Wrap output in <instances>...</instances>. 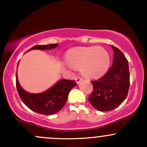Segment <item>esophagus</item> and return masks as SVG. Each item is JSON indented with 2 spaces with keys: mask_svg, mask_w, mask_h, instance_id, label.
I'll return each instance as SVG.
<instances>
[{
  "mask_svg": "<svg viewBox=\"0 0 147 147\" xmlns=\"http://www.w3.org/2000/svg\"><path fill=\"white\" fill-rule=\"evenodd\" d=\"M82 80H83V79H82L81 77H76V79H75V81H76V82H77V84H79V82H82Z\"/></svg>",
  "mask_w": 147,
  "mask_h": 147,
  "instance_id": "34e87169",
  "label": "esophagus"
}]
</instances>
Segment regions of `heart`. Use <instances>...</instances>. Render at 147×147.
Returning <instances> with one entry per match:
<instances>
[{
  "instance_id": "1",
  "label": "heart",
  "mask_w": 147,
  "mask_h": 147,
  "mask_svg": "<svg viewBox=\"0 0 147 147\" xmlns=\"http://www.w3.org/2000/svg\"><path fill=\"white\" fill-rule=\"evenodd\" d=\"M65 61L71 68H81L82 75L89 79L102 77L110 65L109 52L102 47L72 49L67 52Z\"/></svg>"
}]
</instances>
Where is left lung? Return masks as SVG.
Listing matches in <instances>:
<instances>
[{"label": "left lung", "mask_w": 147, "mask_h": 147, "mask_svg": "<svg viewBox=\"0 0 147 147\" xmlns=\"http://www.w3.org/2000/svg\"><path fill=\"white\" fill-rule=\"evenodd\" d=\"M114 52L112 66L97 81H92V92L88 100L99 111H112L120 105L127 97L130 86L129 63L117 48L112 45Z\"/></svg>", "instance_id": "obj_1"}]
</instances>
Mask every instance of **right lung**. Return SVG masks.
<instances>
[{
    "label": "right lung",
    "instance_id": "obj_1",
    "mask_svg": "<svg viewBox=\"0 0 147 147\" xmlns=\"http://www.w3.org/2000/svg\"><path fill=\"white\" fill-rule=\"evenodd\" d=\"M58 43L49 45H37L28 50H51ZM16 88L21 99L32 111L43 115H53L58 113L65 105L70 91L77 85L75 81L61 79L48 90L41 93H30L22 88L18 80L17 71L16 75Z\"/></svg>",
    "mask_w": 147,
    "mask_h": 147
}]
</instances>
